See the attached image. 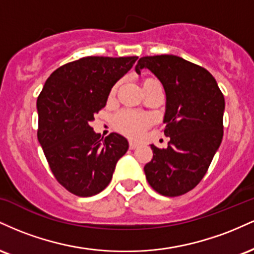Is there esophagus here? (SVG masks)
<instances>
[{"mask_svg": "<svg viewBox=\"0 0 254 254\" xmlns=\"http://www.w3.org/2000/svg\"><path fill=\"white\" fill-rule=\"evenodd\" d=\"M129 147H130L131 150H133V149H136V148H138V143H136V142L131 141L130 144H129Z\"/></svg>", "mask_w": 254, "mask_h": 254, "instance_id": "1", "label": "esophagus"}]
</instances>
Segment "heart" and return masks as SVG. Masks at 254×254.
Listing matches in <instances>:
<instances>
[{"instance_id":"obj_1","label":"heart","mask_w":254,"mask_h":254,"mask_svg":"<svg viewBox=\"0 0 254 254\" xmlns=\"http://www.w3.org/2000/svg\"><path fill=\"white\" fill-rule=\"evenodd\" d=\"M149 81L153 80L148 78V80L144 81V83L149 82ZM115 125L121 132L125 133V135L129 137L137 138V137L143 135L144 130L149 125V119L145 117V116L138 115V113L123 111L115 118Z\"/></svg>"}]
</instances>
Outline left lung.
<instances>
[{"label":"left lung","instance_id":"left-lung-1","mask_svg":"<svg viewBox=\"0 0 254 254\" xmlns=\"http://www.w3.org/2000/svg\"><path fill=\"white\" fill-rule=\"evenodd\" d=\"M148 69L166 93V149L150 144L144 166L148 183L162 196L186 193L205 176L223 137L224 98L208 70L174 55L139 58L135 70Z\"/></svg>","mask_w":254,"mask_h":254}]
</instances>
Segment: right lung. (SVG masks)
Returning <instances> with one entry per match:
<instances>
[{"label": "right lung", "instance_id": "add662e5", "mask_svg": "<svg viewBox=\"0 0 254 254\" xmlns=\"http://www.w3.org/2000/svg\"><path fill=\"white\" fill-rule=\"evenodd\" d=\"M136 60L90 56L64 64L52 72L38 97V141L54 176L76 196L103 191L129 149L124 136L112 132L101 138L90 122Z\"/></svg>", "mask_w": 254, "mask_h": 254}]
</instances>
